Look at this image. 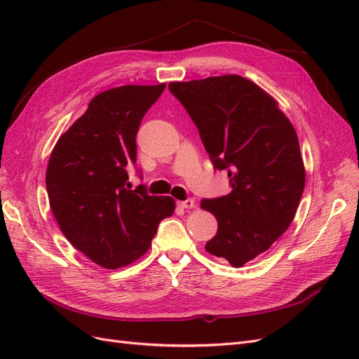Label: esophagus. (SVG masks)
<instances>
[{
    "label": "esophagus",
    "instance_id": "1",
    "mask_svg": "<svg viewBox=\"0 0 359 359\" xmlns=\"http://www.w3.org/2000/svg\"><path fill=\"white\" fill-rule=\"evenodd\" d=\"M178 206H181L184 210H191V208H196V203H194L193 199H187V201L178 202Z\"/></svg>",
    "mask_w": 359,
    "mask_h": 359
}]
</instances>
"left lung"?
<instances>
[{
	"label": "left lung",
	"instance_id": "obj_1",
	"mask_svg": "<svg viewBox=\"0 0 359 359\" xmlns=\"http://www.w3.org/2000/svg\"><path fill=\"white\" fill-rule=\"evenodd\" d=\"M232 191L203 199L219 229L205 250L241 268L273 245L295 217L306 169L295 128L273 95L240 74L170 82Z\"/></svg>",
	"mask_w": 359,
	"mask_h": 359
}]
</instances>
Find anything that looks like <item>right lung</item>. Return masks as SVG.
<instances>
[{"instance_id":"add662e5","label":"right lung","mask_w":359,"mask_h":359,"mask_svg":"<svg viewBox=\"0 0 359 359\" xmlns=\"http://www.w3.org/2000/svg\"><path fill=\"white\" fill-rule=\"evenodd\" d=\"M165 86L124 85L97 94L49 157L46 190L61 232L106 269L142 257L158 223L175 211L170 196L130 190L127 182L140 121Z\"/></svg>"}]
</instances>
